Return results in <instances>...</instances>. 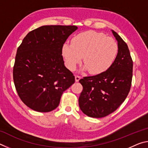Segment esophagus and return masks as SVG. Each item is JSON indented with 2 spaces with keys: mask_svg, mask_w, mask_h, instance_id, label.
Returning a JSON list of instances; mask_svg holds the SVG:
<instances>
[{
  "mask_svg": "<svg viewBox=\"0 0 148 148\" xmlns=\"http://www.w3.org/2000/svg\"><path fill=\"white\" fill-rule=\"evenodd\" d=\"M80 78H81V77L78 76V75H76V76H75V80H76V82H78Z\"/></svg>",
  "mask_w": 148,
  "mask_h": 148,
  "instance_id": "34e87169",
  "label": "esophagus"
}]
</instances>
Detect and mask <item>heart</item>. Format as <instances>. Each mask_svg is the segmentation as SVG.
<instances>
[{
    "label": "heart",
    "mask_w": 148,
    "mask_h": 148,
    "mask_svg": "<svg viewBox=\"0 0 148 148\" xmlns=\"http://www.w3.org/2000/svg\"><path fill=\"white\" fill-rule=\"evenodd\" d=\"M117 52L118 46L113 38L92 31L75 36L71 45L64 44L61 49L65 65L69 70H75L82 57L84 69H89L94 74L107 71L114 62Z\"/></svg>",
    "instance_id": "b5f03b06"
}]
</instances>
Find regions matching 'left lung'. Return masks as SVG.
I'll return each instance as SVG.
<instances>
[{
    "mask_svg": "<svg viewBox=\"0 0 148 148\" xmlns=\"http://www.w3.org/2000/svg\"><path fill=\"white\" fill-rule=\"evenodd\" d=\"M112 31L118 46L113 64L102 73L84 77L79 81L83 86L79 106L84 114L91 117L101 118L116 111L131 89L133 62L129 47L116 32Z\"/></svg>",
    "mask_w": 148,
    "mask_h": 148,
    "instance_id": "left-lung-1",
    "label": "left lung"
}]
</instances>
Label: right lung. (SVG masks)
Instances as JSON below:
<instances>
[{"label": "right lung", "instance_id": "right-lung-1", "mask_svg": "<svg viewBox=\"0 0 148 148\" xmlns=\"http://www.w3.org/2000/svg\"><path fill=\"white\" fill-rule=\"evenodd\" d=\"M75 25H44L29 32L18 47L13 69L19 98L30 108L49 112L59 106L62 92L75 82L64 64L62 47Z\"/></svg>", "mask_w": 148, "mask_h": 148}]
</instances>
